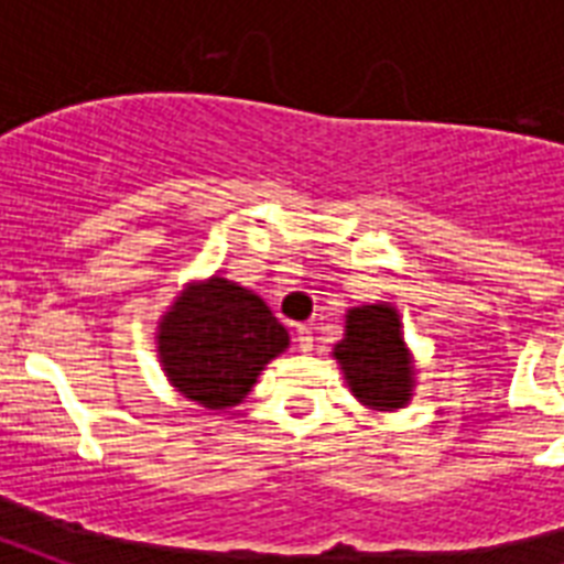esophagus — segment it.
I'll return each mask as SVG.
<instances>
[{"mask_svg":"<svg viewBox=\"0 0 564 564\" xmlns=\"http://www.w3.org/2000/svg\"><path fill=\"white\" fill-rule=\"evenodd\" d=\"M295 343H299L301 351H310L313 348V330L307 325L295 327Z\"/></svg>","mask_w":564,"mask_h":564,"instance_id":"34e87169","label":"esophagus"}]
</instances>
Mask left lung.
Returning a JSON list of instances; mask_svg holds the SVG:
<instances>
[{
    "label": "left lung",
    "instance_id": "obj_1",
    "mask_svg": "<svg viewBox=\"0 0 564 564\" xmlns=\"http://www.w3.org/2000/svg\"><path fill=\"white\" fill-rule=\"evenodd\" d=\"M345 383L369 410H401L412 398L415 369L403 345L401 318L389 304H362L345 316V336L334 345Z\"/></svg>",
    "mask_w": 564,
    "mask_h": 564
}]
</instances>
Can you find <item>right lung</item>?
Returning a JSON list of instances; mask_svg holds the SVG:
<instances>
[{
	"mask_svg": "<svg viewBox=\"0 0 564 564\" xmlns=\"http://www.w3.org/2000/svg\"><path fill=\"white\" fill-rule=\"evenodd\" d=\"M290 334L265 301L213 274L189 283L158 325V354L170 383L207 410L237 406Z\"/></svg>",
	"mask_w": 564,
	"mask_h": 564,
	"instance_id": "right-lung-1",
	"label": "right lung"
}]
</instances>
